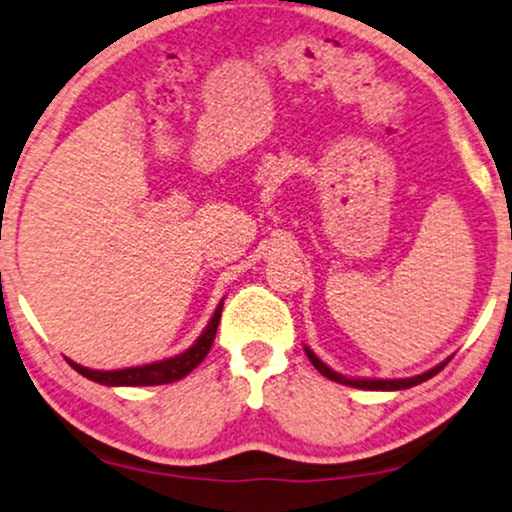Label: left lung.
<instances>
[{"mask_svg":"<svg viewBox=\"0 0 512 512\" xmlns=\"http://www.w3.org/2000/svg\"><path fill=\"white\" fill-rule=\"evenodd\" d=\"M305 353H307V357H310L312 365L317 367V372L324 374L326 379L338 381V384L353 386V389H367V391H403V389H410V386H417V384H422V381L432 379L434 374H439L441 369L446 367V362H448V360L441 362V365H436L434 369H429V372L417 374V377H410V379H348V377H343V374L334 372V369H331V367H326L324 362L319 360V357L312 353L310 348H305Z\"/></svg>","mask_w":512,"mask_h":512,"instance_id":"1","label":"left lung"}]
</instances>
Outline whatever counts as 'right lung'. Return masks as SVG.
I'll list each match as a JSON object with an SVG mask.
<instances>
[{
	"label": "right lung",
	"instance_id": "right-lung-1",
	"mask_svg": "<svg viewBox=\"0 0 512 512\" xmlns=\"http://www.w3.org/2000/svg\"><path fill=\"white\" fill-rule=\"evenodd\" d=\"M221 307H224V300H221L217 310H214L212 319H209L207 329L202 331L200 338L190 346L186 353L169 357V360L152 362V365L143 367H128V369H112V372H100V369H88L83 365H76V362L69 360V365L76 369L78 374L88 377L90 381H97V384L104 386H159V384H171V381L183 379L186 374L193 372V369L205 360L209 348H212L214 336H217V326L221 319Z\"/></svg>",
	"mask_w": 512,
	"mask_h": 512
}]
</instances>
